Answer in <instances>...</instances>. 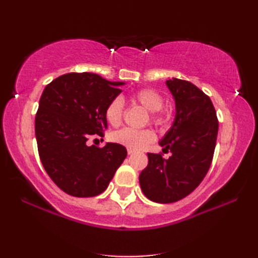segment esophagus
<instances>
[{
  "label": "esophagus",
  "instance_id": "34e87169",
  "mask_svg": "<svg viewBox=\"0 0 258 258\" xmlns=\"http://www.w3.org/2000/svg\"><path fill=\"white\" fill-rule=\"evenodd\" d=\"M133 153H135L134 150H132V149H128V154H133Z\"/></svg>",
  "mask_w": 258,
  "mask_h": 258
}]
</instances>
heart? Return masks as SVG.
<instances>
[{
    "label": "heart",
    "instance_id": "1",
    "mask_svg": "<svg viewBox=\"0 0 258 258\" xmlns=\"http://www.w3.org/2000/svg\"><path fill=\"white\" fill-rule=\"evenodd\" d=\"M134 99L145 109H148L149 112L154 113L152 115L154 123H164L166 120L164 114L156 113L159 112L162 108V105H164V99L157 91L152 89L140 90L135 93ZM122 113H123V101L120 97L114 98L107 106L105 112L107 121L112 125H118L121 123ZM112 138L114 142L118 143V144L132 149L134 151H137V150H142L146 148L149 144H151L156 140V134L150 129L136 130L132 128H123L114 133Z\"/></svg>",
    "mask_w": 258,
    "mask_h": 258
}]
</instances>
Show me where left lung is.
Listing matches in <instances>:
<instances>
[{
  "label": "left lung",
  "instance_id": "left-lung-1",
  "mask_svg": "<svg viewBox=\"0 0 258 258\" xmlns=\"http://www.w3.org/2000/svg\"><path fill=\"white\" fill-rule=\"evenodd\" d=\"M175 102L172 126L161 138L168 159L148 153V167L140 184L144 195L156 203H174L197 188L211 165L218 135L217 114L210 98L188 81H166Z\"/></svg>",
  "mask_w": 258,
  "mask_h": 258
}]
</instances>
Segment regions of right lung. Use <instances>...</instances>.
<instances>
[{
	"instance_id": "obj_1",
	"label": "right lung",
	"mask_w": 258,
	"mask_h": 258,
	"mask_svg": "<svg viewBox=\"0 0 258 258\" xmlns=\"http://www.w3.org/2000/svg\"><path fill=\"white\" fill-rule=\"evenodd\" d=\"M124 82L97 74L71 73L46 86L35 115V138L43 168L58 188L75 197L105 191L126 157L117 143L88 146L91 135L107 129L106 108Z\"/></svg>"
}]
</instances>
